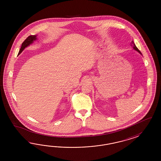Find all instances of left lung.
Masks as SVG:
<instances>
[{
    "mask_svg": "<svg viewBox=\"0 0 161 161\" xmlns=\"http://www.w3.org/2000/svg\"><path fill=\"white\" fill-rule=\"evenodd\" d=\"M132 46L133 47V49H135V50H136V51H137L138 53H139L140 54H141V51L138 49V48H137L136 47V45H135V43L133 42V41H132Z\"/></svg>",
    "mask_w": 161,
    "mask_h": 161,
    "instance_id": "8db88e82",
    "label": "left lung"
}]
</instances>
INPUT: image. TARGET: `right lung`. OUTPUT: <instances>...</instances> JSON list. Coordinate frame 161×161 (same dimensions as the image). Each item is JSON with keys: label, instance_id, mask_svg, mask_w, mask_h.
Listing matches in <instances>:
<instances>
[{"label": "right lung", "instance_id": "1", "mask_svg": "<svg viewBox=\"0 0 161 161\" xmlns=\"http://www.w3.org/2000/svg\"><path fill=\"white\" fill-rule=\"evenodd\" d=\"M36 36L37 35H30L26 39H25L24 41L23 42V43L22 44V46H21V48L20 49L19 52V54H20L23 51V50L26 47H28L30 44H32L35 40L36 39Z\"/></svg>", "mask_w": 161, "mask_h": 161}]
</instances>
